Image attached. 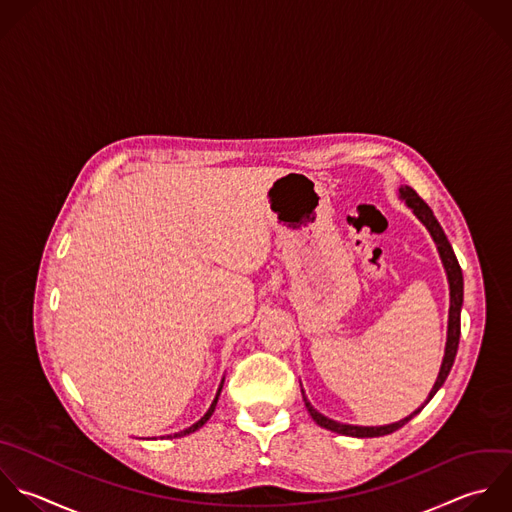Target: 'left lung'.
<instances>
[{
  "label": "left lung",
  "instance_id": "left-lung-1",
  "mask_svg": "<svg viewBox=\"0 0 512 512\" xmlns=\"http://www.w3.org/2000/svg\"><path fill=\"white\" fill-rule=\"evenodd\" d=\"M401 197L407 201V205L415 211V215L427 225V229L431 231L437 247H439V253H441V259H443V265L447 269V277H449V287H451V309H449V335H447V349H445V359H443V367H441V373L437 377V383L433 387V391L429 393V399L431 401L435 397V393L443 387V383L447 381L451 369H453V363H455V357H457V349H459V339H461V307H463V271H461V265L457 261V255L441 227V223L437 221V217L433 215L431 207L419 197V193L411 187H401ZM303 401H305V407L309 411V415L313 417V421L327 429V431H333V433H339V435H345V437H359V439H369V437H383V435H391L395 431H399L401 427H405L419 411H415L413 415H409L407 419L399 421V423H393V425H387V427H355V425H341L337 421H331L327 417H323L319 411H315L311 407V403L307 401V397L303 395Z\"/></svg>",
  "mask_w": 512,
  "mask_h": 512
}]
</instances>
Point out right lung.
Listing matches in <instances>:
<instances>
[{"label": "right lung", "mask_w": 512, "mask_h": 512, "mask_svg": "<svg viewBox=\"0 0 512 512\" xmlns=\"http://www.w3.org/2000/svg\"><path fill=\"white\" fill-rule=\"evenodd\" d=\"M221 389H223V381H221V385H219V391H217V397H215V401L211 403V407H209V411L193 425V427H189V429H185V431H181V433H175L173 437H185V435H189V433H193V431H197V429H201L207 421H209V417L213 415V411H215V405H217V399H219V393H221Z\"/></svg>", "instance_id": "1"}]
</instances>
